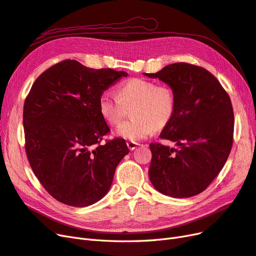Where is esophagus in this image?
Listing matches in <instances>:
<instances>
[{
	"label": "esophagus",
	"mask_w": 256,
	"mask_h": 256,
	"mask_svg": "<svg viewBox=\"0 0 256 256\" xmlns=\"http://www.w3.org/2000/svg\"><path fill=\"white\" fill-rule=\"evenodd\" d=\"M127 146L130 150H134L136 148H138V146H140V144L136 143V142H127Z\"/></svg>",
	"instance_id": "34e87169"
}]
</instances>
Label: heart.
Returning a JSON list of instances; mask_svg holds the SVG:
<instances>
[{"label": "heart", "mask_w": 256, "mask_h": 256, "mask_svg": "<svg viewBox=\"0 0 256 256\" xmlns=\"http://www.w3.org/2000/svg\"><path fill=\"white\" fill-rule=\"evenodd\" d=\"M132 118L116 128V134L125 140L140 141L164 128L173 118L176 98L171 88L158 86L157 83L144 79H131L118 88V96L110 90L104 92L98 100L102 118L115 126L130 109Z\"/></svg>", "instance_id": "1"}]
</instances>
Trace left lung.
I'll return each instance as SVG.
<instances>
[{
  "instance_id": "8db88e82",
  "label": "left lung",
  "mask_w": 256,
  "mask_h": 256,
  "mask_svg": "<svg viewBox=\"0 0 256 256\" xmlns=\"http://www.w3.org/2000/svg\"><path fill=\"white\" fill-rule=\"evenodd\" d=\"M144 76L168 84L176 98L173 118L160 134L176 147L150 144V182L162 194L194 196L220 173L230 152L234 134L230 99L210 72L196 65L175 63Z\"/></svg>"
}]
</instances>
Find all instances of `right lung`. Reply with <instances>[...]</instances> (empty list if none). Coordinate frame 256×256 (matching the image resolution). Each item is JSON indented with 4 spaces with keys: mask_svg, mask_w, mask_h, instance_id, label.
Instances as JSON below:
<instances>
[{
    "mask_svg": "<svg viewBox=\"0 0 256 256\" xmlns=\"http://www.w3.org/2000/svg\"><path fill=\"white\" fill-rule=\"evenodd\" d=\"M127 76L66 60L34 82L23 106L26 152L38 180L58 202L86 207L110 190L116 166L129 150L124 138L100 143L110 129L98 100Z\"/></svg>",
    "mask_w": 256,
    "mask_h": 256,
    "instance_id": "right-lung-1",
    "label": "right lung"
}]
</instances>
